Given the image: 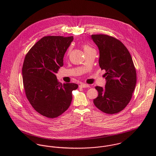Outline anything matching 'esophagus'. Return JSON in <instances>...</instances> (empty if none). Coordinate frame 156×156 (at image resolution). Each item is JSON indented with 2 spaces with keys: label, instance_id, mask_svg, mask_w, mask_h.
Segmentation results:
<instances>
[{
  "label": "esophagus",
  "instance_id": "obj_1",
  "mask_svg": "<svg viewBox=\"0 0 156 156\" xmlns=\"http://www.w3.org/2000/svg\"><path fill=\"white\" fill-rule=\"evenodd\" d=\"M80 87L82 88H89L90 87L89 85H87V84H81L80 85Z\"/></svg>",
  "mask_w": 156,
  "mask_h": 156
}]
</instances>
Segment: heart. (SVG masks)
Instances as JSON below:
<instances>
[{
	"label": "heart",
	"instance_id": "1",
	"mask_svg": "<svg viewBox=\"0 0 156 156\" xmlns=\"http://www.w3.org/2000/svg\"><path fill=\"white\" fill-rule=\"evenodd\" d=\"M82 47H83V48L85 51H87V50H88L91 48L89 45L87 44H83L82 45Z\"/></svg>",
	"mask_w": 156,
	"mask_h": 156
}]
</instances>
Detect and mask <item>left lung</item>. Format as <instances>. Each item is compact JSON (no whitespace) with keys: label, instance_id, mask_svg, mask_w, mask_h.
Returning <instances> with one entry per match:
<instances>
[{"label":"left lung","instance_id":"8db88e82","mask_svg":"<svg viewBox=\"0 0 156 156\" xmlns=\"http://www.w3.org/2000/svg\"><path fill=\"white\" fill-rule=\"evenodd\" d=\"M100 51L99 66L105 69V88L95 87L98 95L95 106L108 114L122 111L129 103L136 83V71L132 56L124 44L108 35H92Z\"/></svg>","mask_w":156,"mask_h":156}]
</instances>
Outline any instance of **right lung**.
I'll list each match as a JSON object with an SVG mask.
<instances>
[{
  "label": "right lung",
  "instance_id": "add662e5",
  "mask_svg": "<svg viewBox=\"0 0 156 156\" xmlns=\"http://www.w3.org/2000/svg\"><path fill=\"white\" fill-rule=\"evenodd\" d=\"M73 37L46 36L26 54L22 68L26 96L33 108L50 118L66 111L72 101L73 83L59 82L55 73L64 65L63 58Z\"/></svg>",
  "mask_w": 156,
  "mask_h": 156
}]
</instances>
